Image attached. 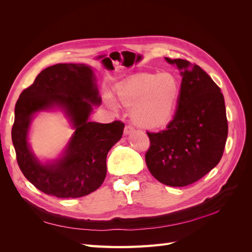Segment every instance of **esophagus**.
I'll use <instances>...</instances> for the list:
<instances>
[{
  "label": "esophagus",
  "instance_id": "34e87169",
  "mask_svg": "<svg viewBox=\"0 0 252 252\" xmlns=\"http://www.w3.org/2000/svg\"><path fill=\"white\" fill-rule=\"evenodd\" d=\"M133 130H134V128L131 125H126L125 129H124V133L125 134H130L131 132H133Z\"/></svg>",
  "mask_w": 252,
  "mask_h": 252
}]
</instances>
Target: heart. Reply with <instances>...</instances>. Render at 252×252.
<instances>
[{
  "mask_svg": "<svg viewBox=\"0 0 252 252\" xmlns=\"http://www.w3.org/2000/svg\"><path fill=\"white\" fill-rule=\"evenodd\" d=\"M121 104L132 108L134 123L146 129L162 127L173 117L181 94V85L171 73H139L128 78L116 89ZM105 102L113 110L114 98L105 95Z\"/></svg>",
  "mask_w": 252,
  "mask_h": 252,
  "instance_id": "b5f03b06",
  "label": "heart"
}]
</instances>
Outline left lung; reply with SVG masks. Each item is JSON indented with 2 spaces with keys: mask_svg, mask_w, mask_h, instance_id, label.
<instances>
[{
  "mask_svg": "<svg viewBox=\"0 0 252 252\" xmlns=\"http://www.w3.org/2000/svg\"><path fill=\"white\" fill-rule=\"evenodd\" d=\"M181 70L178 109L165 130L147 132L145 159L150 173L167 186L199 181L222 158L228 134L223 94L200 66L165 58Z\"/></svg>",
  "mask_w": 252,
  "mask_h": 252,
  "instance_id": "1",
  "label": "left lung"
}]
</instances>
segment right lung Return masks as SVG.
<instances>
[{
  "label": "right lung",
  "mask_w": 252,
  "mask_h": 252,
  "mask_svg": "<svg viewBox=\"0 0 252 252\" xmlns=\"http://www.w3.org/2000/svg\"><path fill=\"white\" fill-rule=\"evenodd\" d=\"M101 96L91 68L85 64H57L44 69L32 85L20 94L11 130L19 167L25 178L42 192L62 199L94 192L106 178L108 151L123 134L124 123L89 122L93 105ZM55 107L70 119L75 133L64 155L42 164L30 150L28 130L33 114Z\"/></svg>",
  "instance_id": "add662e5"
}]
</instances>
